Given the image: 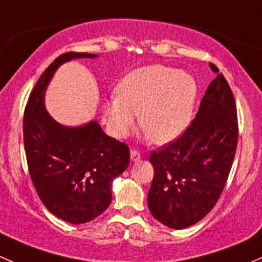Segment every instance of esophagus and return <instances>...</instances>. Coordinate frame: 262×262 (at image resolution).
I'll return each instance as SVG.
<instances>
[{
  "label": "esophagus",
  "mask_w": 262,
  "mask_h": 262,
  "mask_svg": "<svg viewBox=\"0 0 262 262\" xmlns=\"http://www.w3.org/2000/svg\"><path fill=\"white\" fill-rule=\"evenodd\" d=\"M130 160L132 161H139L141 160V152L137 149H132L130 151Z\"/></svg>",
  "instance_id": "obj_1"
}]
</instances>
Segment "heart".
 <instances>
[{
  "mask_svg": "<svg viewBox=\"0 0 262 262\" xmlns=\"http://www.w3.org/2000/svg\"><path fill=\"white\" fill-rule=\"evenodd\" d=\"M197 84L192 75L164 65H149L129 73L118 85V95L106 102L111 128L124 137L136 114L147 138L166 144L179 138L192 120Z\"/></svg>",
  "mask_w": 262,
  "mask_h": 262,
  "instance_id": "heart-1",
  "label": "heart"
}]
</instances>
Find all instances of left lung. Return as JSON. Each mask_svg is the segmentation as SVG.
<instances>
[{
    "label": "left lung",
    "instance_id": "obj_1",
    "mask_svg": "<svg viewBox=\"0 0 262 262\" xmlns=\"http://www.w3.org/2000/svg\"><path fill=\"white\" fill-rule=\"evenodd\" d=\"M210 83L195 119L174 142L152 151L155 175L148 207L156 220L183 229L204 219L227 184L238 142L234 96L214 63Z\"/></svg>",
    "mask_w": 262,
    "mask_h": 262
}]
</instances>
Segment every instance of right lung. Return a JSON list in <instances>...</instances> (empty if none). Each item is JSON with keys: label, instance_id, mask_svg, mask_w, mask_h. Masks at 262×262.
I'll return each instance as SVG.
<instances>
[{"label": "right lung", "instance_id": "1", "mask_svg": "<svg viewBox=\"0 0 262 262\" xmlns=\"http://www.w3.org/2000/svg\"><path fill=\"white\" fill-rule=\"evenodd\" d=\"M96 57L85 52L58 56L35 83L24 111V147L33 185L48 211L72 224L88 223L111 204V184L128 167L129 147L103 133L97 121L70 128L45 108L48 82L61 63Z\"/></svg>", "mask_w": 262, "mask_h": 262}]
</instances>
